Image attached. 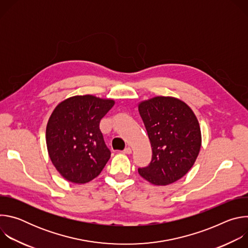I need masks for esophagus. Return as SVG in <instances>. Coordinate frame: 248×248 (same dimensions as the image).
Returning <instances> with one entry per match:
<instances>
[{
  "instance_id": "1",
  "label": "esophagus",
  "mask_w": 248,
  "mask_h": 248,
  "mask_svg": "<svg viewBox=\"0 0 248 248\" xmlns=\"http://www.w3.org/2000/svg\"><path fill=\"white\" fill-rule=\"evenodd\" d=\"M124 154H131L132 153V149L130 147H126L124 151H123Z\"/></svg>"
}]
</instances>
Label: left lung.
Wrapping results in <instances>:
<instances>
[{
	"instance_id": "8db88e82",
	"label": "left lung",
	"mask_w": 248,
	"mask_h": 248,
	"mask_svg": "<svg viewBox=\"0 0 248 248\" xmlns=\"http://www.w3.org/2000/svg\"><path fill=\"white\" fill-rule=\"evenodd\" d=\"M152 147V160L139 174L154 186L182 179L194 165L201 148L198 120L184 101L156 96L138 104Z\"/></svg>"
}]
</instances>
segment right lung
<instances>
[{
  "label": "right lung",
  "instance_id": "obj_1",
  "mask_svg": "<svg viewBox=\"0 0 248 248\" xmlns=\"http://www.w3.org/2000/svg\"><path fill=\"white\" fill-rule=\"evenodd\" d=\"M115 101L77 95L59 103L46 126L49 157L64 180L83 185L100 174L111 157L99 128Z\"/></svg>",
  "mask_w": 248,
  "mask_h": 248
}]
</instances>
